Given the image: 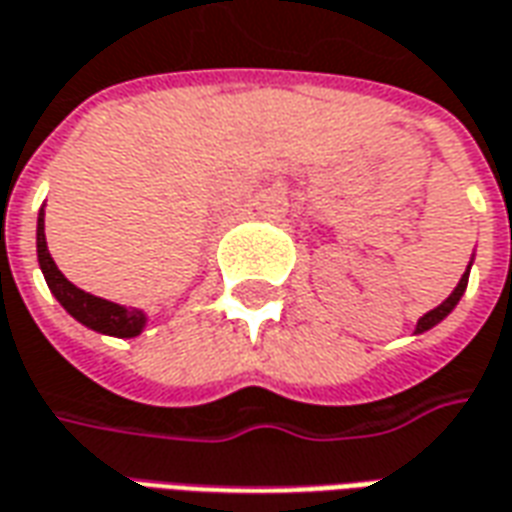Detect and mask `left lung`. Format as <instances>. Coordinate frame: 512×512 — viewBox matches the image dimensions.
Here are the masks:
<instances>
[{"label":"left lung","mask_w":512,"mask_h":512,"mask_svg":"<svg viewBox=\"0 0 512 512\" xmlns=\"http://www.w3.org/2000/svg\"><path fill=\"white\" fill-rule=\"evenodd\" d=\"M466 285H468V271L460 277V282H457V288L452 293H449V299H443L441 305L435 307V310H430V313H424V316L418 318V327L416 332H424V330H430V327H435L441 318H446L452 310H455V305L460 302V296H463V291H466Z\"/></svg>","instance_id":"8db88e82"}]
</instances>
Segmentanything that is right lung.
Segmentation results:
<instances>
[{"label": "right lung", "mask_w": 512, "mask_h": 512, "mask_svg": "<svg viewBox=\"0 0 512 512\" xmlns=\"http://www.w3.org/2000/svg\"><path fill=\"white\" fill-rule=\"evenodd\" d=\"M38 263H41L49 291L55 293L57 302L66 307L80 324L96 332H105V335H116V338H132V335H138V332L144 330L146 316L141 310H135V307L127 310V307L116 305V302L99 299L94 293H85L60 274V268L55 266V260H52L49 249H46L44 210L38 213Z\"/></svg>", "instance_id": "right-lung-1"}]
</instances>
